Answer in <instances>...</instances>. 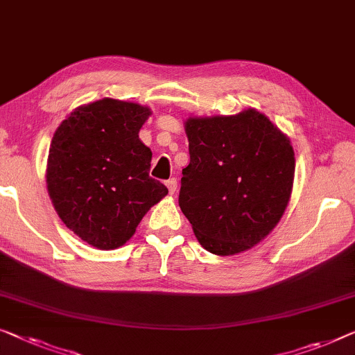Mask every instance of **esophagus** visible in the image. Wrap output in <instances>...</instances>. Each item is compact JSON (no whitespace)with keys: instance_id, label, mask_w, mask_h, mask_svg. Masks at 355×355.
<instances>
[{"instance_id":"1","label":"esophagus","mask_w":355,"mask_h":355,"mask_svg":"<svg viewBox=\"0 0 355 355\" xmlns=\"http://www.w3.org/2000/svg\"><path fill=\"white\" fill-rule=\"evenodd\" d=\"M166 187L168 189V193L175 194V191H177V178H168L166 182Z\"/></svg>"}]
</instances>
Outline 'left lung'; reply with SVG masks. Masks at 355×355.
<instances>
[{
	"mask_svg": "<svg viewBox=\"0 0 355 355\" xmlns=\"http://www.w3.org/2000/svg\"><path fill=\"white\" fill-rule=\"evenodd\" d=\"M189 164L178 204L199 244L215 255L245 252L282 218L295 177L290 139L255 108L184 123Z\"/></svg>",
	"mask_w": 355,
	"mask_h": 355,
	"instance_id": "1",
	"label": "left lung"
}]
</instances>
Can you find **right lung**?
Returning a JSON list of instances; mask_svg holds the SVG:
<instances>
[{
  "instance_id": "right-lung-1",
  "label": "right lung",
  "mask_w": 355,
  "mask_h": 355,
  "mask_svg": "<svg viewBox=\"0 0 355 355\" xmlns=\"http://www.w3.org/2000/svg\"><path fill=\"white\" fill-rule=\"evenodd\" d=\"M150 114L139 103L102 98L76 108L52 137V204L68 230L100 250L124 245L168 193L150 177L153 153L139 139Z\"/></svg>"
}]
</instances>
